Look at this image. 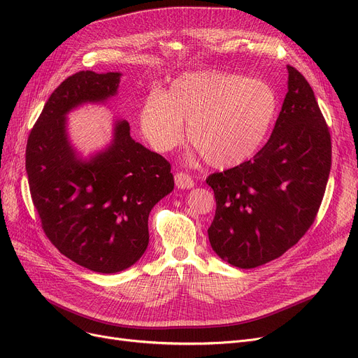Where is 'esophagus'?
<instances>
[{"mask_svg":"<svg viewBox=\"0 0 358 358\" xmlns=\"http://www.w3.org/2000/svg\"><path fill=\"white\" fill-rule=\"evenodd\" d=\"M174 180H176V185L178 187V189H181V190L192 189V187H194L193 178L189 174H185V173H177L174 176Z\"/></svg>","mask_w":358,"mask_h":358,"instance_id":"obj_1","label":"esophagus"}]
</instances>
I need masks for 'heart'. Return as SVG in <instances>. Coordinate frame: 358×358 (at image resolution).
<instances>
[{"instance_id": "1", "label": "heart", "mask_w": 358, "mask_h": 358, "mask_svg": "<svg viewBox=\"0 0 358 358\" xmlns=\"http://www.w3.org/2000/svg\"><path fill=\"white\" fill-rule=\"evenodd\" d=\"M277 113V96L264 81L238 73L201 71L182 75L143 101L141 127L158 152L187 139L215 168L245 162L266 141Z\"/></svg>"}]
</instances>
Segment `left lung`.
<instances>
[{"label": "left lung", "mask_w": 358, "mask_h": 358, "mask_svg": "<svg viewBox=\"0 0 358 358\" xmlns=\"http://www.w3.org/2000/svg\"><path fill=\"white\" fill-rule=\"evenodd\" d=\"M289 91L268 142L250 161L206 178L216 212L213 251L239 268L283 255L313 224L331 171V135L306 78L287 65Z\"/></svg>", "instance_id": "obj_1"}]
</instances>
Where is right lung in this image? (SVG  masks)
I'll return each instance as SVG.
<instances>
[{
	"label": "right lung",
	"mask_w": 358,
	"mask_h": 358,
	"mask_svg": "<svg viewBox=\"0 0 358 358\" xmlns=\"http://www.w3.org/2000/svg\"><path fill=\"white\" fill-rule=\"evenodd\" d=\"M119 81V72L71 75L50 94L26 148L30 194L45 235L71 261L106 274L142 257L149 212L174 189L171 164L131 139L124 120L107 150L90 162L75 158L65 115L115 96Z\"/></svg>",
	"instance_id": "add662e5"
}]
</instances>
